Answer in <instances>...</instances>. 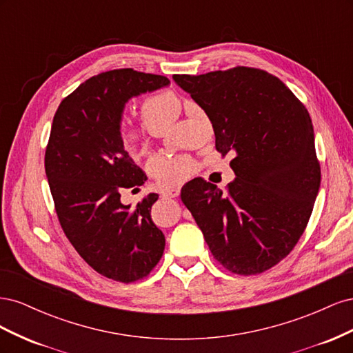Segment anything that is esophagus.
Wrapping results in <instances>:
<instances>
[{
	"label": "esophagus",
	"mask_w": 353,
	"mask_h": 353,
	"mask_svg": "<svg viewBox=\"0 0 353 353\" xmlns=\"http://www.w3.org/2000/svg\"><path fill=\"white\" fill-rule=\"evenodd\" d=\"M179 193H181V188L179 187H172V188L163 191L162 196L166 197V199H175V197L179 196Z\"/></svg>",
	"instance_id": "34e87169"
}]
</instances>
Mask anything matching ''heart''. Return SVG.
Returning a JSON list of instances; mask_svg holds the SVG:
<instances>
[{"mask_svg":"<svg viewBox=\"0 0 353 353\" xmlns=\"http://www.w3.org/2000/svg\"><path fill=\"white\" fill-rule=\"evenodd\" d=\"M140 112L144 123L150 130L156 126L168 130L181 112V101L172 91L162 90L145 97L141 101ZM126 138L135 141L138 131L130 128L126 131ZM148 169L162 183L176 184L183 183L196 172V163L187 156H156L148 162Z\"/></svg>","mask_w":353,"mask_h":353,"instance_id":"b5f03b06","label":"heart"}]
</instances>
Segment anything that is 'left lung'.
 Instances as JSON below:
<instances>
[{"label": "left lung", "mask_w": 353, "mask_h": 353, "mask_svg": "<svg viewBox=\"0 0 353 353\" xmlns=\"http://www.w3.org/2000/svg\"><path fill=\"white\" fill-rule=\"evenodd\" d=\"M169 83L134 69L99 73L60 103L51 125L46 174L60 225L91 268L121 283L144 279L165 250L150 215L159 196L148 194L134 208L121 201V187L147 179L125 152L122 114L132 97Z\"/></svg>", "instance_id": "left-lung-1"}]
</instances>
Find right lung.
Wrapping results in <instances>:
<instances>
[{"label": "right lung", "mask_w": 353, "mask_h": 353, "mask_svg": "<svg viewBox=\"0 0 353 353\" xmlns=\"http://www.w3.org/2000/svg\"><path fill=\"white\" fill-rule=\"evenodd\" d=\"M172 78L209 116L216 150L231 156L236 174L227 196L194 178L181 188V200L223 268L240 275L268 271L302 237L321 184L311 117L279 78L261 69Z\"/></svg>", "instance_id": "obj_1"}]
</instances>
